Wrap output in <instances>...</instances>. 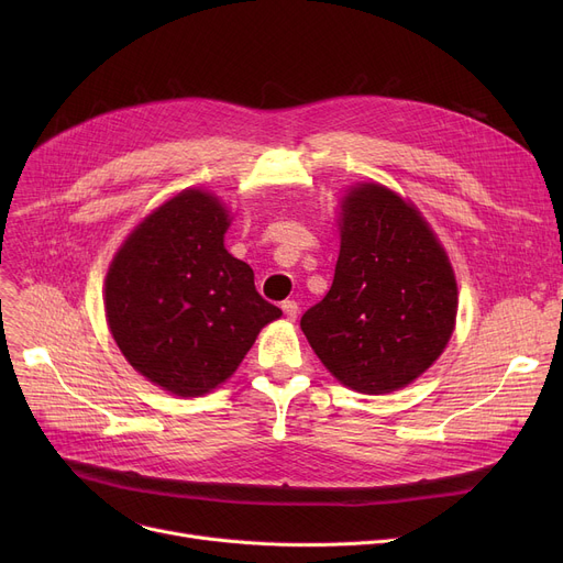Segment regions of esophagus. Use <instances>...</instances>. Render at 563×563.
<instances>
[{
    "label": "esophagus",
    "instance_id": "34e87169",
    "mask_svg": "<svg viewBox=\"0 0 563 563\" xmlns=\"http://www.w3.org/2000/svg\"><path fill=\"white\" fill-rule=\"evenodd\" d=\"M280 308L287 314V319H297V314H299V303L297 301H283Z\"/></svg>",
    "mask_w": 563,
    "mask_h": 563
}]
</instances>
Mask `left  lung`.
Segmentation results:
<instances>
[{"mask_svg":"<svg viewBox=\"0 0 563 563\" xmlns=\"http://www.w3.org/2000/svg\"><path fill=\"white\" fill-rule=\"evenodd\" d=\"M340 232L333 285L306 310L301 331L351 390H399L452 338L456 280L450 260L416 207L380 185L346 194Z\"/></svg>","mask_w":563,"mask_h":563,"instance_id":"8db88e82","label":"left lung"}]
</instances>
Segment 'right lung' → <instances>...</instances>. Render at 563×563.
<instances>
[{"mask_svg":"<svg viewBox=\"0 0 563 563\" xmlns=\"http://www.w3.org/2000/svg\"><path fill=\"white\" fill-rule=\"evenodd\" d=\"M228 225L214 196L183 191L128 236L107 274L115 344L136 372L173 395L217 388L283 314L257 294L251 266L225 251Z\"/></svg>","mask_w":563,"mask_h":563,"instance_id":"obj_1","label":"right lung"}]
</instances>
